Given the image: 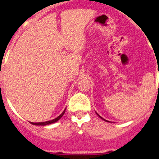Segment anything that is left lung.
<instances>
[{
	"label": "left lung",
	"instance_id": "1",
	"mask_svg": "<svg viewBox=\"0 0 159 159\" xmlns=\"http://www.w3.org/2000/svg\"><path fill=\"white\" fill-rule=\"evenodd\" d=\"M97 115H98V114H97ZM98 116H99V117H100V118H102V119L105 120V119H104V118H102V117H101V116H100V115H98ZM105 121H106V120H105Z\"/></svg>",
	"mask_w": 159,
	"mask_h": 159
}]
</instances>
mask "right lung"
I'll use <instances>...</instances> for the list:
<instances>
[{"label":"right lung","instance_id":"add662e5","mask_svg":"<svg viewBox=\"0 0 159 159\" xmlns=\"http://www.w3.org/2000/svg\"><path fill=\"white\" fill-rule=\"evenodd\" d=\"M65 110L63 112H62L61 114L60 115H59L58 117H57L56 118H54V119L51 120V121H44V122H37V123H34V122H30L32 125H50V124H52V123H54L56 122V121H58L59 119H60L61 118L62 116L64 115V114H65Z\"/></svg>","mask_w":159,"mask_h":159}]
</instances>
